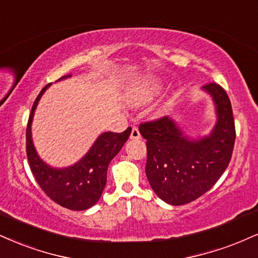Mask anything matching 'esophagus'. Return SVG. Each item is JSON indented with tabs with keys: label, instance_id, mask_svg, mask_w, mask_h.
I'll list each match as a JSON object with an SVG mask.
<instances>
[{
	"label": "esophagus",
	"instance_id": "34e87169",
	"mask_svg": "<svg viewBox=\"0 0 258 258\" xmlns=\"http://www.w3.org/2000/svg\"><path fill=\"white\" fill-rule=\"evenodd\" d=\"M131 139H141V133H139L137 127H132L131 131V136H130Z\"/></svg>",
	"mask_w": 258,
	"mask_h": 258
}]
</instances>
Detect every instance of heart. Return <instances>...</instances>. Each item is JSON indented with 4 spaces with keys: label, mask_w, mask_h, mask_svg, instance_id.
Instances as JSON below:
<instances>
[{
    "label": "heart",
    "mask_w": 258,
    "mask_h": 258,
    "mask_svg": "<svg viewBox=\"0 0 258 258\" xmlns=\"http://www.w3.org/2000/svg\"><path fill=\"white\" fill-rule=\"evenodd\" d=\"M160 90V82L155 78H150L138 86L133 88L128 94V101L133 104H141L150 101Z\"/></svg>",
    "instance_id": "heart-1"
}]
</instances>
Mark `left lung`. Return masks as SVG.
Here are the masks:
<instances>
[{
  "instance_id": "8db88e82",
  "label": "left lung",
  "mask_w": 258,
  "mask_h": 258,
  "mask_svg": "<svg viewBox=\"0 0 258 258\" xmlns=\"http://www.w3.org/2000/svg\"><path fill=\"white\" fill-rule=\"evenodd\" d=\"M213 96L218 122L209 137L188 141L168 116L139 125L147 139V173L155 194L166 203L182 206L215 185L233 154L235 125L231 101L216 83L203 86Z\"/></svg>"
}]
</instances>
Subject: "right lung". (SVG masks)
Here are the masks:
<instances>
[{
    "label": "right lung",
    "instance_id": "1",
    "mask_svg": "<svg viewBox=\"0 0 258 258\" xmlns=\"http://www.w3.org/2000/svg\"><path fill=\"white\" fill-rule=\"evenodd\" d=\"M49 85L50 84L45 85L37 96L27 121L26 155L31 172L46 196L58 206L77 212L86 210L101 198L107 184L108 164L128 139L132 128L127 127L121 133L105 132L99 136L89 153L78 163L64 169L50 168L39 159L31 139L33 113L40 96Z\"/></svg>",
    "mask_w": 258,
    "mask_h": 258
}]
</instances>
